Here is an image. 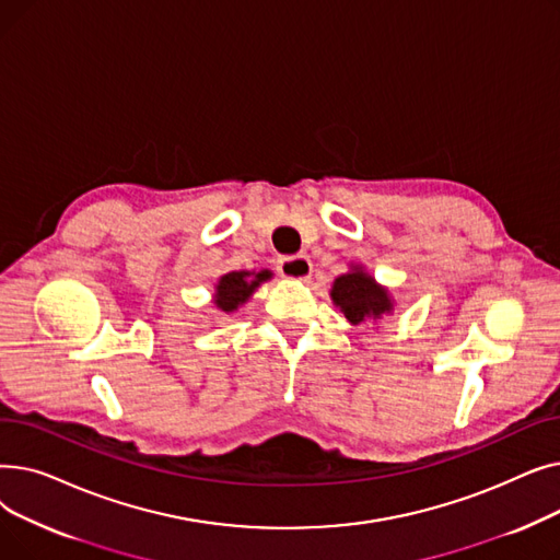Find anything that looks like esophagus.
<instances>
[{
    "label": "esophagus",
    "mask_w": 560,
    "mask_h": 560,
    "mask_svg": "<svg viewBox=\"0 0 560 560\" xmlns=\"http://www.w3.org/2000/svg\"><path fill=\"white\" fill-rule=\"evenodd\" d=\"M277 270H279V275L285 277V279L306 281V279L311 277L313 265H311V258H308V256L300 254V256H285V258H281L279 265H277Z\"/></svg>",
    "instance_id": "1"
}]
</instances>
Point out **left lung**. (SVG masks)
<instances>
[{"instance_id": "8db88e82", "label": "left lung", "mask_w": 560, "mask_h": 560, "mask_svg": "<svg viewBox=\"0 0 560 560\" xmlns=\"http://www.w3.org/2000/svg\"><path fill=\"white\" fill-rule=\"evenodd\" d=\"M331 302L351 325L378 322L395 311V300L386 285H381L359 262L349 265V272L336 277L331 285Z\"/></svg>"}]
</instances>
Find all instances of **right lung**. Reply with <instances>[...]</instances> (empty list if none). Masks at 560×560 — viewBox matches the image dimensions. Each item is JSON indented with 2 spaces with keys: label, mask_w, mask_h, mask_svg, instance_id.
<instances>
[{
  "label": "right lung",
  "mask_w": 560,
  "mask_h": 560,
  "mask_svg": "<svg viewBox=\"0 0 560 560\" xmlns=\"http://www.w3.org/2000/svg\"><path fill=\"white\" fill-rule=\"evenodd\" d=\"M272 270H233L218 279L213 290V304L222 313H235L260 288V283L270 281Z\"/></svg>",
  "instance_id": "1"
}]
</instances>
